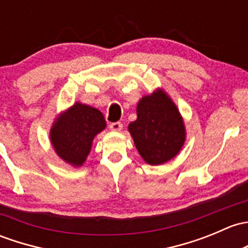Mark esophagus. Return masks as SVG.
I'll list each match as a JSON object with an SVG mask.
<instances>
[{"mask_svg": "<svg viewBox=\"0 0 248 248\" xmlns=\"http://www.w3.org/2000/svg\"><path fill=\"white\" fill-rule=\"evenodd\" d=\"M109 128L113 132H120L122 129V124L121 122H114V124H109Z\"/></svg>", "mask_w": 248, "mask_h": 248, "instance_id": "esophagus-1", "label": "esophagus"}]
</instances>
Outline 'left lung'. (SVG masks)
Segmentation results:
<instances>
[{
	"label": "left lung",
	"instance_id": "obj_1",
	"mask_svg": "<svg viewBox=\"0 0 248 248\" xmlns=\"http://www.w3.org/2000/svg\"><path fill=\"white\" fill-rule=\"evenodd\" d=\"M128 132L139 155L150 165H161L176 157L186 138L176 103L160 88L140 98L137 120L128 124Z\"/></svg>",
	"mask_w": 248,
	"mask_h": 248
}]
</instances>
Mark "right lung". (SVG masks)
<instances>
[{"label":"right lung","mask_w":248,"mask_h":248,"mask_svg":"<svg viewBox=\"0 0 248 248\" xmlns=\"http://www.w3.org/2000/svg\"><path fill=\"white\" fill-rule=\"evenodd\" d=\"M106 127L98 109L76 102L56 117L49 129V140L59 158L79 168L87 160L95 137Z\"/></svg>","instance_id":"add662e5"}]
</instances>
